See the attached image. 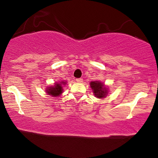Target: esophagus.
<instances>
[{"label":"esophagus","mask_w":158,"mask_h":158,"mask_svg":"<svg viewBox=\"0 0 158 158\" xmlns=\"http://www.w3.org/2000/svg\"><path fill=\"white\" fill-rule=\"evenodd\" d=\"M83 80L82 79V78H77V79H76V82H77V83H83Z\"/></svg>","instance_id":"obj_1"}]
</instances>
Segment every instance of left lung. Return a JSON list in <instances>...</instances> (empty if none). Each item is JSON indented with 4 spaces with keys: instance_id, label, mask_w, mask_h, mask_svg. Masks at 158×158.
<instances>
[{
    "instance_id": "left-lung-1",
    "label": "left lung",
    "mask_w": 158,
    "mask_h": 158,
    "mask_svg": "<svg viewBox=\"0 0 158 158\" xmlns=\"http://www.w3.org/2000/svg\"><path fill=\"white\" fill-rule=\"evenodd\" d=\"M90 88L93 90L95 97L98 98H103L109 94V87L102 82L96 81L90 83Z\"/></svg>"
}]
</instances>
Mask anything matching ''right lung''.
<instances>
[{
  "label": "right lung",
  "mask_w": 158,
  "mask_h": 158,
  "mask_svg": "<svg viewBox=\"0 0 158 158\" xmlns=\"http://www.w3.org/2000/svg\"><path fill=\"white\" fill-rule=\"evenodd\" d=\"M67 84V81L56 82L53 85H50L46 88L45 92L47 94L53 97H58L63 93V87Z\"/></svg>",
  "instance_id": "1"
}]
</instances>
